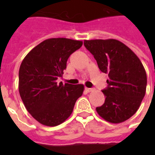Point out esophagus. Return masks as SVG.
Segmentation results:
<instances>
[{
    "mask_svg": "<svg viewBox=\"0 0 155 155\" xmlns=\"http://www.w3.org/2000/svg\"><path fill=\"white\" fill-rule=\"evenodd\" d=\"M85 89H86V91H88V92H91V91H93L92 88H89V87H85Z\"/></svg>",
    "mask_w": 155,
    "mask_h": 155,
    "instance_id": "obj_1",
    "label": "esophagus"
}]
</instances>
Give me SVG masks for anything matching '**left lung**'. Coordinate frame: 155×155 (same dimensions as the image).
Segmentation results:
<instances>
[{
  "instance_id": "8db88e82",
  "label": "left lung",
  "mask_w": 155,
  "mask_h": 155,
  "mask_svg": "<svg viewBox=\"0 0 155 155\" xmlns=\"http://www.w3.org/2000/svg\"><path fill=\"white\" fill-rule=\"evenodd\" d=\"M84 45L96 60L98 68L108 74L102 90L105 103L98 114L112 124H120L135 114L147 87V74L141 61L132 50L113 39L84 40Z\"/></svg>"
}]
</instances>
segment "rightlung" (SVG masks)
I'll list each match as a JSON object with an SVG mask.
<instances>
[{
	"instance_id": "obj_1",
	"label": "right lung",
	"mask_w": 155,
	"mask_h": 155,
	"mask_svg": "<svg viewBox=\"0 0 155 155\" xmlns=\"http://www.w3.org/2000/svg\"><path fill=\"white\" fill-rule=\"evenodd\" d=\"M82 41L66 38L48 39L25 56L18 73V91L27 111L48 127L64 123L71 115L83 84L57 83L62 78L71 54L81 47Z\"/></svg>"
}]
</instances>
